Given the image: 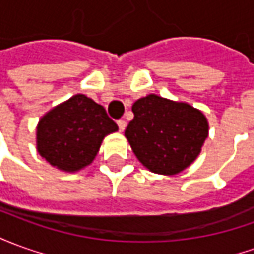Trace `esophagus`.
<instances>
[{
  "label": "esophagus",
  "mask_w": 254,
  "mask_h": 254,
  "mask_svg": "<svg viewBox=\"0 0 254 254\" xmlns=\"http://www.w3.org/2000/svg\"><path fill=\"white\" fill-rule=\"evenodd\" d=\"M117 126H119V130L124 131V128H126V126H127V123H126V120H123V119H120V120H117Z\"/></svg>",
  "instance_id": "1"
}]
</instances>
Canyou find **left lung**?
<instances>
[{
  "instance_id": "1",
  "label": "left lung",
  "mask_w": 254,
  "mask_h": 254,
  "mask_svg": "<svg viewBox=\"0 0 254 254\" xmlns=\"http://www.w3.org/2000/svg\"><path fill=\"white\" fill-rule=\"evenodd\" d=\"M126 137L138 160L157 174L185 170L203 146L209 124L200 110L150 94L132 105Z\"/></svg>"
}]
</instances>
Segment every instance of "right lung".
Returning <instances> with one entry per match:
<instances>
[{"instance_id": "add662e5", "label": "right lung", "mask_w": 254, "mask_h": 254, "mask_svg": "<svg viewBox=\"0 0 254 254\" xmlns=\"http://www.w3.org/2000/svg\"><path fill=\"white\" fill-rule=\"evenodd\" d=\"M115 131L117 124L104 106L78 94L40 120L37 149L50 164L73 173L88 166L104 138Z\"/></svg>"}]
</instances>
